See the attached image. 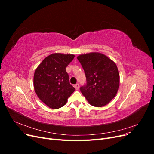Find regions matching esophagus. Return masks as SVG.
<instances>
[{
  "mask_svg": "<svg viewBox=\"0 0 154 154\" xmlns=\"http://www.w3.org/2000/svg\"><path fill=\"white\" fill-rule=\"evenodd\" d=\"M79 87H80V85H79L78 83H76V84L74 85V88H75L76 90L79 89Z\"/></svg>",
  "mask_w": 154,
  "mask_h": 154,
  "instance_id": "34e87169",
  "label": "esophagus"
}]
</instances>
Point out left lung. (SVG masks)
<instances>
[{"label": "left lung", "mask_w": 154, "mask_h": 154, "mask_svg": "<svg viewBox=\"0 0 154 154\" xmlns=\"http://www.w3.org/2000/svg\"><path fill=\"white\" fill-rule=\"evenodd\" d=\"M84 70L86 84L80 87L82 94L91 105L101 107L116 96L119 76L116 63L99 53L82 54L77 57Z\"/></svg>", "instance_id": "1"}]
</instances>
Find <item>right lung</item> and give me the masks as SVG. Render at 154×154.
<instances>
[{"mask_svg":"<svg viewBox=\"0 0 154 154\" xmlns=\"http://www.w3.org/2000/svg\"><path fill=\"white\" fill-rule=\"evenodd\" d=\"M74 58L73 54L54 53L46 57L36 69L33 79L35 92L49 108L63 106L75 91L66 71Z\"/></svg>","mask_w":154,"mask_h":154,"instance_id":"add662e5","label":"right lung"}]
</instances>
